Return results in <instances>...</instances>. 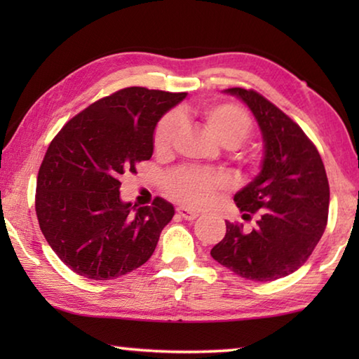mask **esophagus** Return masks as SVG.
Masks as SVG:
<instances>
[{
    "label": "esophagus",
    "mask_w": 359,
    "mask_h": 359,
    "mask_svg": "<svg viewBox=\"0 0 359 359\" xmlns=\"http://www.w3.org/2000/svg\"><path fill=\"white\" fill-rule=\"evenodd\" d=\"M177 214L182 218H185V220H194V218H198V215H199L196 210H191V209H187V208H179Z\"/></svg>",
    "instance_id": "1"
}]
</instances>
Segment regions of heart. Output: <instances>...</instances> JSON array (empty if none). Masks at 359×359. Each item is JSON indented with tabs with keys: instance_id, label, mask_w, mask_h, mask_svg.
Returning <instances> with one entry per match:
<instances>
[{
	"instance_id": "obj_1",
	"label": "heart",
	"mask_w": 359,
	"mask_h": 359,
	"mask_svg": "<svg viewBox=\"0 0 359 359\" xmlns=\"http://www.w3.org/2000/svg\"><path fill=\"white\" fill-rule=\"evenodd\" d=\"M201 117L217 141L228 149L239 147L252 131V121L244 109L231 102H215L201 109ZM180 128V118L169 112L158 121L154 131V147L158 154H168L174 147ZM226 174L201 168H179L165 177V188L175 201L188 208H203L214 201L217 193L228 188Z\"/></svg>"
}]
</instances>
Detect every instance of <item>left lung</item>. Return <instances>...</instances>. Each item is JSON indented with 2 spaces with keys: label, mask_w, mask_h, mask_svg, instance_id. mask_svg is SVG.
<instances>
[{
  "label": "left lung",
  "mask_w": 359,
  "mask_h": 359,
  "mask_svg": "<svg viewBox=\"0 0 359 359\" xmlns=\"http://www.w3.org/2000/svg\"><path fill=\"white\" fill-rule=\"evenodd\" d=\"M224 93L244 101L264 142L261 171L234 194L244 220L258 214L257 226L226 222V234L212 248L217 263L247 280L271 282L306 263L325 233L330 184L318 150L301 126L264 96L245 88Z\"/></svg>",
  "instance_id": "left-lung-1"
}]
</instances>
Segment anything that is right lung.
<instances>
[{
	"instance_id": "1",
	"label": "right lung",
	"mask_w": 359,
	"mask_h": 359,
	"mask_svg": "<svg viewBox=\"0 0 359 359\" xmlns=\"http://www.w3.org/2000/svg\"><path fill=\"white\" fill-rule=\"evenodd\" d=\"M187 93L130 87L90 104L48 145L36 184V215L63 263L92 280H111L147 261L174 205L120 199V175L154 154V131Z\"/></svg>"
}]
</instances>
